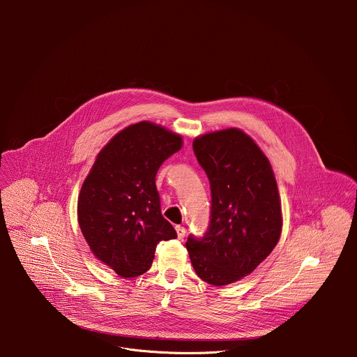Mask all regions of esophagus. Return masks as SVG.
I'll return each instance as SVG.
<instances>
[{
    "label": "esophagus",
    "instance_id": "esophagus-1",
    "mask_svg": "<svg viewBox=\"0 0 357 357\" xmlns=\"http://www.w3.org/2000/svg\"><path fill=\"white\" fill-rule=\"evenodd\" d=\"M175 230H176L178 238H183V237H185L186 230H185V227H183V226H176V227H175Z\"/></svg>",
    "mask_w": 357,
    "mask_h": 357
}]
</instances>
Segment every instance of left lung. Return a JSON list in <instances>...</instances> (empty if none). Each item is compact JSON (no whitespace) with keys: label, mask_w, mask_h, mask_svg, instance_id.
Listing matches in <instances>:
<instances>
[{"label":"left lung","mask_w":357,"mask_h":357,"mask_svg":"<svg viewBox=\"0 0 357 357\" xmlns=\"http://www.w3.org/2000/svg\"><path fill=\"white\" fill-rule=\"evenodd\" d=\"M193 151L212 190L208 233L186 248L199 278L222 287L251 274L277 245L281 200L268 158L240 128L199 135Z\"/></svg>","instance_id":"8db88e82"}]
</instances>
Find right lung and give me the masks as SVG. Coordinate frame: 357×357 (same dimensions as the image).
Segmentation results:
<instances>
[{"instance_id": "obj_1", "label": "right lung", "mask_w": 357, "mask_h": 357, "mask_svg": "<svg viewBox=\"0 0 357 357\" xmlns=\"http://www.w3.org/2000/svg\"><path fill=\"white\" fill-rule=\"evenodd\" d=\"M182 137L151 121L117 132L97 154L77 199V220L94 257L120 277L149 270L155 247L176 237L162 218L155 175Z\"/></svg>"}]
</instances>
